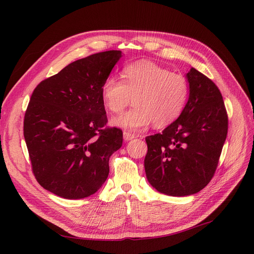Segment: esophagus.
<instances>
[{
  "instance_id": "obj_1",
  "label": "esophagus",
  "mask_w": 254,
  "mask_h": 254,
  "mask_svg": "<svg viewBox=\"0 0 254 254\" xmlns=\"http://www.w3.org/2000/svg\"><path fill=\"white\" fill-rule=\"evenodd\" d=\"M135 138V135L131 134V132H128V131H124V139L126 141H129V140H132Z\"/></svg>"
}]
</instances>
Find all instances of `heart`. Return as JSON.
Wrapping results in <instances>:
<instances>
[{
	"instance_id": "heart-1",
	"label": "heart",
	"mask_w": 254,
	"mask_h": 254,
	"mask_svg": "<svg viewBox=\"0 0 254 254\" xmlns=\"http://www.w3.org/2000/svg\"><path fill=\"white\" fill-rule=\"evenodd\" d=\"M123 77H108L101 88L105 108L122 112L134 98L135 107L111 120L112 126L137 131L151 123L156 127L170 126L179 118L190 98V83L183 75L150 61L126 65Z\"/></svg>"
}]
</instances>
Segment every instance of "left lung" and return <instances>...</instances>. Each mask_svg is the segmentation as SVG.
I'll use <instances>...</instances> for the list:
<instances>
[{"label": "left lung", "mask_w": 254, "mask_h": 254, "mask_svg": "<svg viewBox=\"0 0 254 254\" xmlns=\"http://www.w3.org/2000/svg\"><path fill=\"white\" fill-rule=\"evenodd\" d=\"M190 98L179 118L163 132L146 137V177L172 196L198 192L218 166L228 135V113L215 83L194 68L186 74Z\"/></svg>", "instance_id": "1"}]
</instances>
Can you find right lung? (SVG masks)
<instances>
[{"mask_svg":"<svg viewBox=\"0 0 254 254\" xmlns=\"http://www.w3.org/2000/svg\"><path fill=\"white\" fill-rule=\"evenodd\" d=\"M122 58L120 50L75 61L40 82L23 120V136L39 184L61 197L97 192L109 175V158L123 130L106 127L101 88Z\"/></svg>","mask_w":254,"mask_h":254,"instance_id":"add662e5","label":"right lung"}]
</instances>
